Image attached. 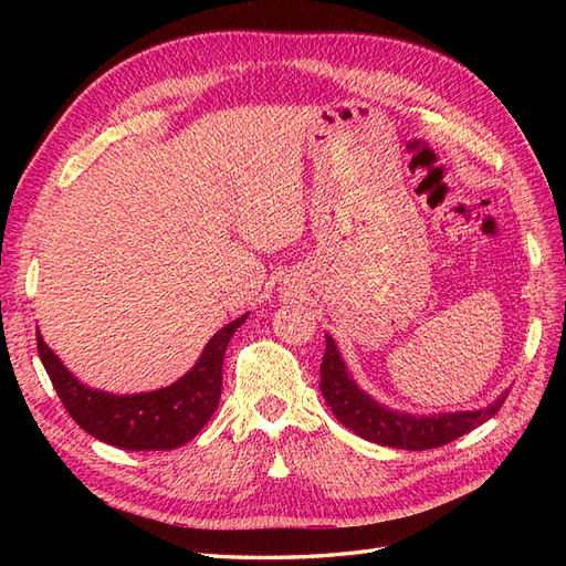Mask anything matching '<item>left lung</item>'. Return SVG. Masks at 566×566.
<instances>
[{"mask_svg": "<svg viewBox=\"0 0 566 566\" xmlns=\"http://www.w3.org/2000/svg\"><path fill=\"white\" fill-rule=\"evenodd\" d=\"M321 391L325 403L331 406L333 416L358 434L380 447L403 449V451H424L439 449L462 434L472 432L474 427L484 424L489 418L499 413L507 399V391L499 399L479 410H458V413H437V416H410L401 410H391L370 399L364 389L352 380L345 361L331 335H325V354L321 361Z\"/></svg>", "mask_w": 566, "mask_h": 566, "instance_id": "left-lung-1", "label": "left lung"}]
</instances>
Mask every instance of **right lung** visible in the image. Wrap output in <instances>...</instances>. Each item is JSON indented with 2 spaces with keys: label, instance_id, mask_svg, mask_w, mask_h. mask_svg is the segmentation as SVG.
Wrapping results in <instances>:
<instances>
[{
  "label": "right lung",
  "instance_id": "obj_1",
  "mask_svg": "<svg viewBox=\"0 0 566 566\" xmlns=\"http://www.w3.org/2000/svg\"><path fill=\"white\" fill-rule=\"evenodd\" d=\"M248 314L224 325L202 349L198 364L169 387L146 394H111L82 385L38 331V352L61 403L94 439L125 451H169L191 441L217 410L221 366L233 333Z\"/></svg>",
  "mask_w": 566,
  "mask_h": 566
}]
</instances>
